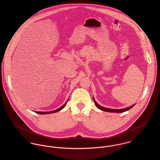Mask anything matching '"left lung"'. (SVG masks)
<instances>
[{
    "label": "left lung",
    "instance_id": "obj_1",
    "mask_svg": "<svg viewBox=\"0 0 160 160\" xmlns=\"http://www.w3.org/2000/svg\"><path fill=\"white\" fill-rule=\"evenodd\" d=\"M93 102L95 104V105L99 108L101 110H103V111H105V112H113V113H122V112H126L127 110H129L130 109H131L135 105H133L132 106L130 107H128V108H123V109H110V108H105V107H103L102 106H100L99 104H98L97 103V102L95 100L94 98H93Z\"/></svg>",
    "mask_w": 160,
    "mask_h": 160
}]
</instances>
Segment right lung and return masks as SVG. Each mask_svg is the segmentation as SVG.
<instances>
[{"instance_id": "add662e5", "label": "right lung", "mask_w": 160, "mask_h": 160, "mask_svg": "<svg viewBox=\"0 0 160 160\" xmlns=\"http://www.w3.org/2000/svg\"><path fill=\"white\" fill-rule=\"evenodd\" d=\"M67 102H68V100H67ZM67 102L63 105H62L60 108H58V109H57V110H53V111H51V112H37L36 113H39V114H48V113H55V112H58V111H60V110H61L62 108H63V107L66 105V104H67Z\"/></svg>"}]
</instances>
